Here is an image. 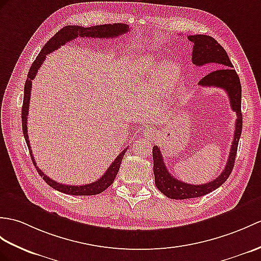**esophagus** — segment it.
Returning <instances> with one entry per match:
<instances>
[{
    "instance_id": "34e87169",
    "label": "esophagus",
    "mask_w": 261,
    "mask_h": 261,
    "mask_svg": "<svg viewBox=\"0 0 261 261\" xmlns=\"http://www.w3.org/2000/svg\"><path fill=\"white\" fill-rule=\"evenodd\" d=\"M154 129L150 128V126H145V128H143V135L145 137H152L154 136Z\"/></svg>"
}]
</instances>
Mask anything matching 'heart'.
<instances>
[{"mask_svg":"<svg viewBox=\"0 0 261 261\" xmlns=\"http://www.w3.org/2000/svg\"><path fill=\"white\" fill-rule=\"evenodd\" d=\"M136 71L138 75L141 79H144L148 82L153 83L155 81H159L160 75V68L152 64V60L151 59H142L138 61L135 65ZM175 77H177V69L173 65H167L161 71V79L160 82L162 87L169 88L174 84Z\"/></svg>","mask_w":261,"mask_h":261,"instance_id":"heart-1","label":"heart"}]
</instances>
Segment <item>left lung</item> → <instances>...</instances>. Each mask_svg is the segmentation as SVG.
<instances>
[{
  "instance_id": "obj_1",
  "label": "left lung",
  "mask_w": 261,
  "mask_h": 261,
  "mask_svg": "<svg viewBox=\"0 0 261 261\" xmlns=\"http://www.w3.org/2000/svg\"><path fill=\"white\" fill-rule=\"evenodd\" d=\"M188 40L192 42V63L197 66H202L204 64H216L217 68H221L210 72L209 74L203 76L199 81L201 87H216L223 89L229 96L230 106L232 111L237 114L236 120V130L233 135V140L230 149L229 158L225 170L221 172L219 177L214 181H210L204 185H190L173 178L166 168L165 161L162 159L160 149L154 145L152 150L153 154V173L154 182L158 189L168 198L182 200L190 198L202 197L207 193L216 190L222 184L226 182L231 173L236 154H237L238 142L242 130V114H241V84L239 76L233 65L230 62L227 52L218 42L209 35L195 34L188 35Z\"/></svg>"
}]
</instances>
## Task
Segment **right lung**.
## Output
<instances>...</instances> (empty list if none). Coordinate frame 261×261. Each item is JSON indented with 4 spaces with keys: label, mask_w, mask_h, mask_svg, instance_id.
<instances>
[{
    "label": "right lung",
    "mask_w": 261,
    "mask_h": 261,
    "mask_svg": "<svg viewBox=\"0 0 261 261\" xmlns=\"http://www.w3.org/2000/svg\"><path fill=\"white\" fill-rule=\"evenodd\" d=\"M128 31H129V27L121 23L105 24V25H95V27H90V28H82L79 25L64 27L46 42V44L43 46V48H42L41 52L39 53V56L36 57L34 62L31 65V68L29 70L25 86H24V98H23V106H22V129H23L24 139H25L30 154H31V159L39 174L44 179V181L48 186L60 192L68 193V195H72V196H93V195H98V193L103 192L112 185L114 179H116L121 166V162H122V159H123V155L128 148H125L122 152H121L116 159H114V161L111 163V166L108 168L106 173H103V175L100 179L94 181L92 184L83 185V186H69V185L59 184L57 181L48 178L46 174H44L40 170L39 167H36V162L32 154V149H31V145H30L29 136H28V113H29L30 98H31L32 80L35 77L36 73H38V70L40 69L42 63L44 62L46 54L56 51L57 48H59L61 45H64L65 43H68V42H70L71 40L76 39L77 36L79 38H84V39L86 38H93V39L94 38H99V39L112 38L113 39V38H117V36L122 35L123 33H126Z\"/></svg>",
    "instance_id": "obj_1"
}]
</instances>
